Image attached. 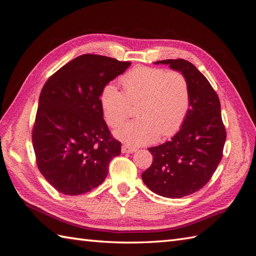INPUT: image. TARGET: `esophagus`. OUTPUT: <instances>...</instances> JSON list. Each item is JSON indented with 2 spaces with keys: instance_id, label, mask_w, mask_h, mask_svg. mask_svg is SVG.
Returning <instances> with one entry per match:
<instances>
[{
  "instance_id": "34e87169",
  "label": "esophagus",
  "mask_w": 256,
  "mask_h": 256,
  "mask_svg": "<svg viewBox=\"0 0 256 256\" xmlns=\"http://www.w3.org/2000/svg\"><path fill=\"white\" fill-rule=\"evenodd\" d=\"M136 150L134 148V147H130L128 145H122V154H132Z\"/></svg>"
}]
</instances>
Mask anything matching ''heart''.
Here are the masks:
<instances>
[{"instance_id":"1","label":"heart","mask_w":256,"mask_h":256,"mask_svg":"<svg viewBox=\"0 0 256 256\" xmlns=\"http://www.w3.org/2000/svg\"><path fill=\"white\" fill-rule=\"evenodd\" d=\"M124 92L114 83L104 85L100 106L110 126H118L130 113V104H136L140 118L122 124L113 131L125 144L136 147L156 142L160 134H175L187 118L190 90L187 79L178 72L138 66L122 78Z\"/></svg>"}]
</instances>
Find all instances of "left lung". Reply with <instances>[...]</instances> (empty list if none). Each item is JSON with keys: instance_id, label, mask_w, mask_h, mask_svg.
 I'll return each instance as SVG.
<instances>
[{"instance_id": "1", "label": "left lung", "mask_w": 256, "mask_h": 256, "mask_svg": "<svg viewBox=\"0 0 256 256\" xmlns=\"http://www.w3.org/2000/svg\"><path fill=\"white\" fill-rule=\"evenodd\" d=\"M154 64L168 65L184 76L190 108L171 140L150 147L152 164L142 173V180L156 194L180 198L198 191L210 180L221 161L226 132L216 92L194 65L182 58Z\"/></svg>"}]
</instances>
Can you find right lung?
Returning <instances> with one entry per match:
<instances>
[{
  "instance_id": "1",
  "label": "right lung",
  "mask_w": 256,
  "mask_h": 256,
  "mask_svg": "<svg viewBox=\"0 0 256 256\" xmlns=\"http://www.w3.org/2000/svg\"><path fill=\"white\" fill-rule=\"evenodd\" d=\"M129 62L83 54L51 76L42 90L32 140L37 166L66 196L102 184L110 161L120 154L104 120L100 92Z\"/></svg>"
}]
</instances>
